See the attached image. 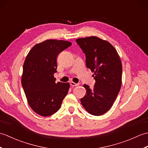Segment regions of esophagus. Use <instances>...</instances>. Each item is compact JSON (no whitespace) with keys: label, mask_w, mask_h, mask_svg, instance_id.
<instances>
[{"label":"esophagus","mask_w":148,"mask_h":148,"mask_svg":"<svg viewBox=\"0 0 148 148\" xmlns=\"http://www.w3.org/2000/svg\"><path fill=\"white\" fill-rule=\"evenodd\" d=\"M71 86H79V83H74V82H71Z\"/></svg>","instance_id":"34e87169"}]
</instances>
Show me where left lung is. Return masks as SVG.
Masks as SVG:
<instances>
[{"mask_svg":"<svg viewBox=\"0 0 148 148\" xmlns=\"http://www.w3.org/2000/svg\"><path fill=\"white\" fill-rule=\"evenodd\" d=\"M86 56V67L94 72L95 86L84 84L86 95L81 99L86 111L100 116L111 109L121 86L122 65L115 48L95 36L76 39Z\"/></svg>","mask_w":148,"mask_h":148,"instance_id":"1","label":"left lung"}]
</instances>
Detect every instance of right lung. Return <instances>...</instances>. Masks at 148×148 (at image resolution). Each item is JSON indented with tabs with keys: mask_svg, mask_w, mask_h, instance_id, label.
Listing matches in <instances>:
<instances>
[{
	"mask_svg": "<svg viewBox=\"0 0 148 148\" xmlns=\"http://www.w3.org/2000/svg\"><path fill=\"white\" fill-rule=\"evenodd\" d=\"M70 42L46 40L34 46L27 55L23 67L21 84L30 108L42 116L57 112L68 93L69 83H55L56 58L71 46Z\"/></svg>",
	"mask_w": 148,
	"mask_h": 148,
	"instance_id": "obj_1",
	"label": "right lung"
}]
</instances>
